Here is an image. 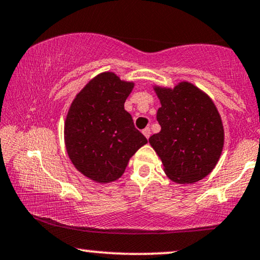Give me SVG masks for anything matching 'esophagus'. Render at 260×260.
Listing matches in <instances>:
<instances>
[{"label": "esophagus", "mask_w": 260, "mask_h": 260, "mask_svg": "<svg viewBox=\"0 0 260 260\" xmlns=\"http://www.w3.org/2000/svg\"><path fill=\"white\" fill-rule=\"evenodd\" d=\"M142 133H143V135L144 136H146L147 138H149L150 137V127H146V129H143L142 130Z\"/></svg>", "instance_id": "esophagus-1"}]
</instances>
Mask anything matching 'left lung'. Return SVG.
Segmentation results:
<instances>
[{"mask_svg": "<svg viewBox=\"0 0 260 260\" xmlns=\"http://www.w3.org/2000/svg\"><path fill=\"white\" fill-rule=\"evenodd\" d=\"M161 107V131L149 138L165 173L178 184L203 179L216 166L224 142L220 113L207 94L190 82L171 88L155 86Z\"/></svg>", "mask_w": 260, "mask_h": 260, "instance_id": "1", "label": "left lung"}]
</instances>
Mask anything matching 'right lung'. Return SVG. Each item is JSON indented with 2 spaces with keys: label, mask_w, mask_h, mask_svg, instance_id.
Returning a JSON list of instances; mask_svg holds the SVG:
<instances>
[{
  "label": "right lung",
  "mask_w": 260,
  "mask_h": 260,
  "mask_svg": "<svg viewBox=\"0 0 260 260\" xmlns=\"http://www.w3.org/2000/svg\"><path fill=\"white\" fill-rule=\"evenodd\" d=\"M133 88L134 82L101 73L77 94L67 114L64 141L70 160L96 183L122 177L130 157L148 142L124 110Z\"/></svg>",
  "instance_id": "obj_1"
}]
</instances>
